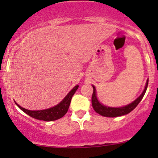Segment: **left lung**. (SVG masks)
I'll return each instance as SVG.
<instances>
[{"label":"left lung","mask_w":158,"mask_h":158,"mask_svg":"<svg viewBox=\"0 0 158 158\" xmlns=\"http://www.w3.org/2000/svg\"><path fill=\"white\" fill-rule=\"evenodd\" d=\"M148 85V79L146 82L145 88L144 90L143 91V92L141 93V95L138 97L137 99H135L133 102H131V104L128 105L126 106H123V107H119V108H112V107H108V106H104L102 103H100L98 102V98L96 96V90L94 85H92L93 87V93H92V107H93L94 110L96 111L97 113H98L101 115L105 116V117H118V116L125 115V114H128L130 113L132 110H134L135 108L137 107L138 104H139L140 102L141 101V99L144 97V94H145L146 90H147Z\"/></svg>","instance_id":"left-lung-1"}]
</instances>
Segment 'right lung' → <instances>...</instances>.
<instances>
[{
    "instance_id": "add662e5",
    "label": "right lung",
    "mask_w": 158,
    "mask_h": 158,
    "mask_svg": "<svg viewBox=\"0 0 158 158\" xmlns=\"http://www.w3.org/2000/svg\"><path fill=\"white\" fill-rule=\"evenodd\" d=\"M79 88V85H76L71 91L67 94L66 97L62 100L61 102L59 103L54 107L47 109L45 110H39V111H30V110L26 109L21 107L16 103L17 106L20 108L26 114L30 115L33 118L38 119V120L45 121V122H50V121H55L65 115L69 109L70 102H71L72 97L75 94L76 91Z\"/></svg>"
}]
</instances>
